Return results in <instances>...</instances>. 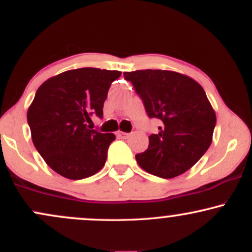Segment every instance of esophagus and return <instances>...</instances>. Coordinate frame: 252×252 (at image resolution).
<instances>
[{
    "label": "esophagus",
    "mask_w": 252,
    "mask_h": 252,
    "mask_svg": "<svg viewBox=\"0 0 252 252\" xmlns=\"http://www.w3.org/2000/svg\"><path fill=\"white\" fill-rule=\"evenodd\" d=\"M117 136H118V137H121V138H126L129 136V134H128V132H124V131H118Z\"/></svg>",
    "instance_id": "34e87169"
}]
</instances>
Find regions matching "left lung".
<instances>
[{"label": "left lung", "instance_id": "1", "mask_svg": "<svg viewBox=\"0 0 252 252\" xmlns=\"http://www.w3.org/2000/svg\"><path fill=\"white\" fill-rule=\"evenodd\" d=\"M124 78L142 98L148 116L162 122L149 136L148 149L135 156L137 163L163 179L184 174L212 143L217 117L204 89L174 71L124 72Z\"/></svg>", "mask_w": 252, "mask_h": 252}]
</instances>
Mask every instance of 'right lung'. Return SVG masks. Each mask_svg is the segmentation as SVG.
<instances>
[{
	"label": "right lung",
	"instance_id": "add662e5",
	"mask_svg": "<svg viewBox=\"0 0 252 252\" xmlns=\"http://www.w3.org/2000/svg\"><path fill=\"white\" fill-rule=\"evenodd\" d=\"M120 71L84 67L51 77L37 89L27 111L32 141L54 172L71 180L96 174L108 158L114 134L90 128L102 117L110 85Z\"/></svg>",
	"mask_w": 252,
	"mask_h": 252
}]
</instances>
